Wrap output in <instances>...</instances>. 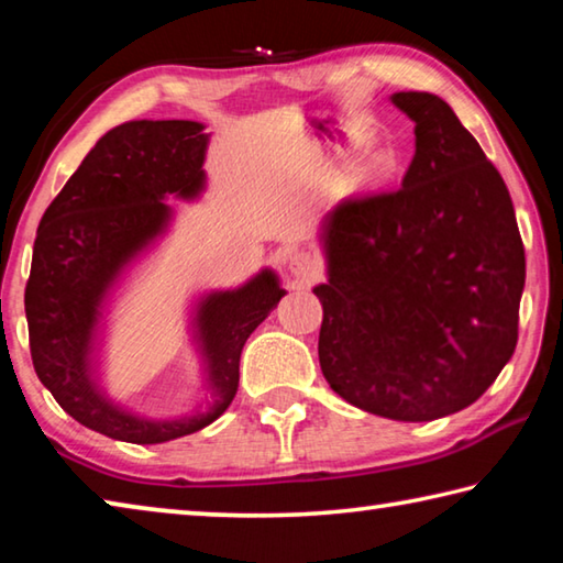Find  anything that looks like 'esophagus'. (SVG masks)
Instances as JSON below:
<instances>
[{
  "label": "esophagus",
  "mask_w": 563,
  "mask_h": 563,
  "mask_svg": "<svg viewBox=\"0 0 563 563\" xmlns=\"http://www.w3.org/2000/svg\"><path fill=\"white\" fill-rule=\"evenodd\" d=\"M288 271L295 280L300 283H310L318 278L320 273V263L316 261V255L305 253V251H295L288 258Z\"/></svg>",
  "instance_id": "esophagus-1"
}]
</instances>
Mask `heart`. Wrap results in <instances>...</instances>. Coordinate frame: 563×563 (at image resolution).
I'll use <instances>...</instances> for the list:
<instances>
[{
	"label": "heart",
	"instance_id": "obj_1",
	"mask_svg": "<svg viewBox=\"0 0 563 563\" xmlns=\"http://www.w3.org/2000/svg\"><path fill=\"white\" fill-rule=\"evenodd\" d=\"M330 170L338 168V156H330L325 164ZM397 166V154L387 146H369L365 154L357 158L355 164V176L360 180H367V184H377V180H385L395 174Z\"/></svg>",
	"mask_w": 563,
	"mask_h": 563
}]
</instances>
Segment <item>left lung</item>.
Masks as SVG:
<instances>
[{
  "instance_id": "8db88e82",
  "label": "left lung",
  "mask_w": 563,
  "mask_h": 563,
  "mask_svg": "<svg viewBox=\"0 0 563 563\" xmlns=\"http://www.w3.org/2000/svg\"><path fill=\"white\" fill-rule=\"evenodd\" d=\"M415 121L402 188L322 218L318 355L345 402L430 422L476 402L517 347L527 278L507 184L450 103L397 91Z\"/></svg>"
}]
</instances>
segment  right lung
I'll use <instances>...</instances> for the list:
<instances>
[{"label":"right lung","mask_w":563,"mask_h":563,"mask_svg":"<svg viewBox=\"0 0 563 563\" xmlns=\"http://www.w3.org/2000/svg\"><path fill=\"white\" fill-rule=\"evenodd\" d=\"M198 121H126L97 141L36 231L24 290L36 377L66 415L111 440L161 444L203 430L238 393L241 352L285 290L271 268L235 290L206 292L194 310L206 407L148 419L121 407L97 377L99 322L129 265L168 231L166 196L194 201L206 188L208 133Z\"/></svg>","instance_id":"1"}]
</instances>
